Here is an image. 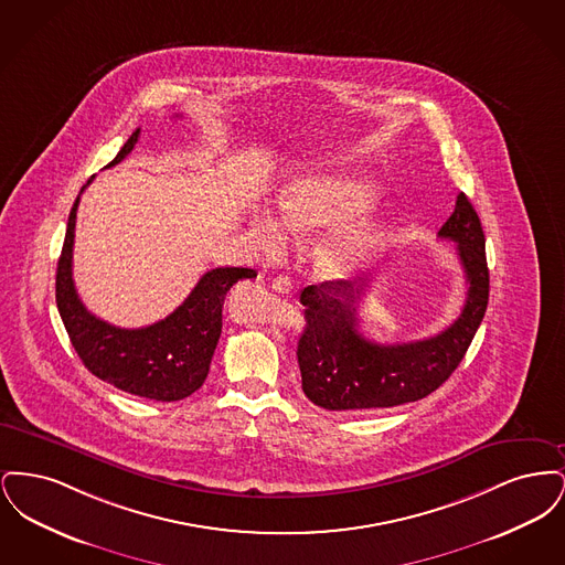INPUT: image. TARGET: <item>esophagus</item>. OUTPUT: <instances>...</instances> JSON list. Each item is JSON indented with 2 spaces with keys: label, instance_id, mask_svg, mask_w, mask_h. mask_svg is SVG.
Listing matches in <instances>:
<instances>
[{
  "label": "esophagus",
  "instance_id": "esophagus-1",
  "mask_svg": "<svg viewBox=\"0 0 565 565\" xmlns=\"http://www.w3.org/2000/svg\"><path fill=\"white\" fill-rule=\"evenodd\" d=\"M270 288H273L275 292H279V295H290V292H292V284H290V279L284 277V275H277V277L270 281Z\"/></svg>",
  "mask_w": 565,
  "mask_h": 565
}]
</instances>
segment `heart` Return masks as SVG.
Segmentation results:
<instances>
[{"label":"heart","instance_id":"1","mask_svg":"<svg viewBox=\"0 0 565 565\" xmlns=\"http://www.w3.org/2000/svg\"><path fill=\"white\" fill-rule=\"evenodd\" d=\"M379 186L373 180L345 173H316L300 178L281 192L273 215H254L249 235L265 252L286 242L284 227L295 237L311 239L313 267L328 281H348L369 269L385 247V228L376 220H353L375 205Z\"/></svg>","mask_w":565,"mask_h":565}]
</instances>
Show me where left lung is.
I'll return each mask as SVG.
<instances>
[{
    "instance_id": "1",
    "label": "left lung",
    "mask_w": 565,
    "mask_h": 565,
    "mask_svg": "<svg viewBox=\"0 0 565 565\" xmlns=\"http://www.w3.org/2000/svg\"><path fill=\"white\" fill-rule=\"evenodd\" d=\"M457 245L468 295L447 330L411 343L379 345L360 332V302L369 281H322L300 292L305 332L298 366L305 396L328 411H373L415 403L438 390L463 360L489 300V269L481 220L463 192L438 231Z\"/></svg>"
}]
</instances>
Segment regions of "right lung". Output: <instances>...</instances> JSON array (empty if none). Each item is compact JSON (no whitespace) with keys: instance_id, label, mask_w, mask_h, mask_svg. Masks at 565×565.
Masks as SVG:
<instances>
[{"instance_id":"right-lung-1","label":"right lung","mask_w":565,"mask_h":565,"mask_svg":"<svg viewBox=\"0 0 565 565\" xmlns=\"http://www.w3.org/2000/svg\"><path fill=\"white\" fill-rule=\"evenodd\" d=\"M137 139L139 129H135L108 167L122 161L134 150ZM88 184L90 180L86 186ZM81 194L70 212L56 265V307L74 350L93 375L127 394L161 403L186 398L203 385L210 373L222 332V305L226 292L239 279H252L256 273L242 267L207 270L173 313L146 328H118L104 322L82 305L72 277Z\"/></svg>"}]
</instances>
